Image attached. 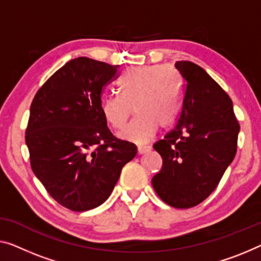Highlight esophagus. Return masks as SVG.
I'll list each match as a JSON object with an SVG mask.
<instances>
[{"instance_id":"1","label":"esophagus","mask_w":261,"mask_h":261,"mask_svg":"<svg viewBox=\"0 0 261 261\" xmlns=\"http://www.w3.org/2000/svg\"><path fill=\"white\" fill-rule=\"evenodd\" d=\"M150 150H151V146H149V145H139L137 149L138 154H144V153L149 152Z\"/></svg>"}]
</instances>
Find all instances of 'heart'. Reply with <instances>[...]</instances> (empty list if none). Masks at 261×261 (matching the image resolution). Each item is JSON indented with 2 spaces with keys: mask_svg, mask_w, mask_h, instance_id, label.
<instances>
[{
  "mask_svg": "<svg viewBox=\"0 0 261 261\" xmlns=\"http://www.w3.org/2000/svg\"><path fill=\"white\" fill-rule=\"evenodd\" d=\"M118 95L104 96L100 111L112 129L120 130L132 114L136 118L119 134L124 141L144 144L158 126L168 127L180 108V79L171 65H143L126 69L117 82Z\"/></svg>",
  "mask_w": 261,
  "mask_h": 261,
  "instance_id": "heart-1",
  "label": "heart"
}]
</instances>
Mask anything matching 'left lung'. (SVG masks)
Masks as SVG:
<instances>
[{"instance_id":"obj_1","label":"left lung","mask_w":261,"mask_h":261,"mask_svg":"<svg viewBox=\"0 0 261 261\" xmlns=\"http://www.w3.org/2000/svg\"><path fill=\"white\" fill-rule=\"evenodd\" d=\"M182 81L177 124L154 144L163 168L152 178L159 198L176 208L204 201L237 152L240 125L230 96L199 65L174 64Z\"/></svg>"}]
</instances>
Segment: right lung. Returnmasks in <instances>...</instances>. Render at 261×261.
Instances as JSON below:
<instances>
[{
	"instance_id": "obj_1",
	"label": "right lung",
	"mask_w": 261,
	"mask_h": 261,
	"mask_svg": "<svg viewBox=\"0 0 261 261\" xmlns=\"http://www.w3.org/2000/svg\"><path fill=\"white\" fill-rule=\"evenodd\" d=\"M119 65L79 57L46 80L30 107L25 143L35 176L58 204L83 212L102 205L135 158V144L116 138L100 111Z\"/></svg>"
}]
</instances>
